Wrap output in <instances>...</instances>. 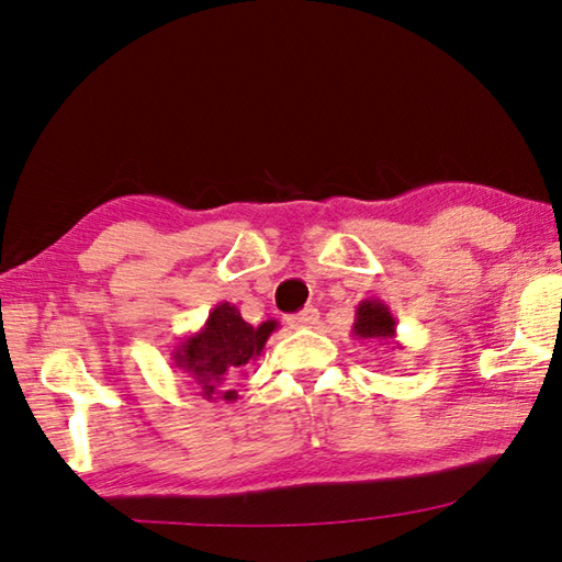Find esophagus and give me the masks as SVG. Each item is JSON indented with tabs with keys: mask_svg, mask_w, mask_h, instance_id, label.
<instances>
[{
	"mask_svg": "<svg viewBox=\"0 0 562 562\" xmlns=\"http://www.w3.org/2000/svg\"><path fill=\"white\" fill-rule=\"evenodd\" d=\"M316 322H319V312H316L314 307H307L302 310L300 314H292L288 324L292 326V329H307V326H314Z\"/></svg>",
	"mask_w": 562,
	"mask_h": 562,
	"instance_id": "34e87169",
	"label": "esophagus"
}]
</instances>
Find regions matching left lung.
Returning <instances> with one entry per match:
<instances>
[{
  "label": "left lung",
  "mask_w": 562,
  "mask_h": 562,
  "mask_svg": "<svg viewBox=\"0 0 562 562\" xmlns=\"http://www.w3.org/2000/svg\"><path fill=\"white\" fill-rule=\"evenodd\" d=\"M351 336L363 341L395 344V319L391 310L381 300H363L356 307V319L351 326Z\"/></svg>",
  "instance_id": "obj_1"
}]
</instances>
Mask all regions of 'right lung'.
<instances>
[{
    "instance_id": "obj_1",
    "label": "right lung",
    "mask_w": 562,
    "mask_h": 562,
    "mask_svg": "<svg viewBox=\"0 0 562 562\" xmlns=\"http://www.w3.org/2000/svg\"><path fill=\"white\" fill-rule=\"evenodd\" d=\"M274 329V319L252 326L243 319L236 304L221 302L209 312L206 324L196 334H189L175 346L171 361L196 383L201 397L213 403H236L233 375L258 359Z\"/></svg>"
}]
</instances>
